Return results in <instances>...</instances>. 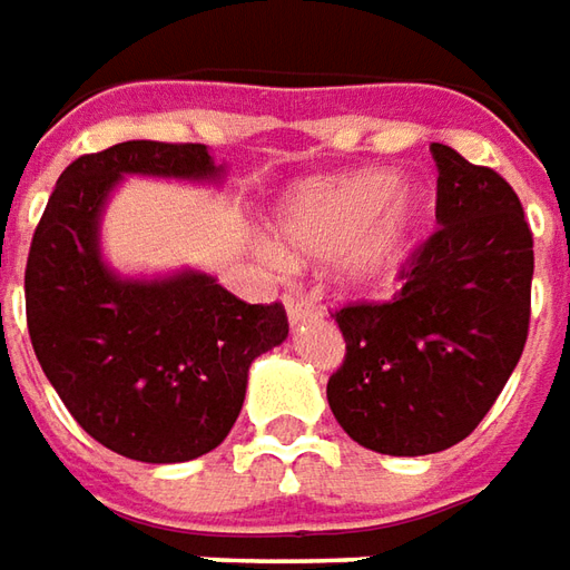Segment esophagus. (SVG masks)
Wrapping results in <instances>:
<instances>
[{"label":"esophagus","instance_id":"esophagus-1","mask_svg":"<svg viewBox=\"0 0 570 570\" xmlns=\"http://www.w3.org/2000/svg\"><path fill=\"white\" fill-rule=\"evenodd\" d=\"M286 317H289V324L312 321L317 317V305L308 296H286Z\"/></svg>","mask_w":570,"mask_h":570}]
</instances>
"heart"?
<instances>
[{
	"mask_svg": "<svg viewBox=\"0 0 570 570\" xmlns=\"http://www.w3.org/2000/svg\"><path fill=\"white\" fill-rule=\"evenodd\" d=\"M424 203L393 171L362 168L296 187L274 215V246L265 258L324 262L340 255L352 286H374L415 253Z\"/></svg>",
	"mask_w": 570,
	"mask_h": 570,
	"instance_id": "heart-1",
	"label": "heart"
}]
</instances>
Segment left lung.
I'll return each mask as SVG.
<instances>
[{
  "label": "left lung",
  "mask_w": 570,
  "mask_h": 570,
  "mask_svg": "<svg viewBox=\"0 0 570 570\" xmlns=\"http://www.w3.org/2000/svg\"><path fill=\"white\" fill-rule=\"evenodd\" d=\"M436 224L393 302L336 312L346 358L327 402L358 446L431 455L462 443L493 409L524 352L533 236L514 189L443 142Z\"/></svg>",
  "instance_id": "obj_1"
}]
</instances>
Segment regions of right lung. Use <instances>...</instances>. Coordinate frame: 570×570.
I'll use <instances>...</instances> for the list:
<instances>
[{
    "mask_svg": "<svg viewBox=\"0 0 570 570\" xmlns=\"http://www.w3.org/2000/svg\"><path fill=\"white\" fill-rule=\"evenodd\" d=\"M220 184L203 142L127 139L71 161L30 243L27 331L73 421L124 459L174 464L224 443L249 365L289 334L281 302L249 305L205 271L124 277L102 212L124 177Z\"/></svg>",
    "mask_w": 570,
    "mask_h": 570,
    "instance_id": "obj_1",
    "label": "right lung"
}]
</instances>
